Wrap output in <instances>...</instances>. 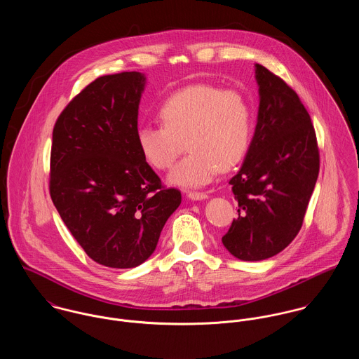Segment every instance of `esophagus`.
<instances>
[{"label":"esophagus","mask_w":359,"mask_h":359,"mask_svg":"<svg viewBox=\"0 0 359 359\" xmlns=\"http://www.w3.org/2000/svg\"><path fill=\"white\" fill-rule=\"evenodd\" d=\"M187 197L193 201H201V199L208 198V196L205 193H198V191H189Z\"/></svg>","instance_id":"esophagus-1"}]
</instances>
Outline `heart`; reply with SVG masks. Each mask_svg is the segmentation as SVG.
Instances as JSON below:
<instances>
[{"mask_svg": "<svg viewBox=\"0 0 359 359\" xmlns=\"http://www.w3.org/2000/svg\"><path fill=\"white\" fill-rule=\"evenodd\" d=\"M161 126L142 125L136 146L151 168L169 169L183 151L190 153L169 175L182 187H202L222 169L238 165L252 140L250 106L238 89L196 83L172 93L158 110Z\"/></svg>", "mask_w": 359, "mask_h": 359, "instance_id": "b5f03b06", "label": "heart"}]
</instances>
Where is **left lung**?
Returning <instances> with one entry per match:
<instances>
[{
	"instance_id": "1",
	"label": "left lung",
	"mask_w": 359,
	"mask_h": 359,
	"mask_svg": "<svg viewBox=\"0 0 359 359\" xmlns=\"http://www.w3.org/2000/svg\"><path fill=\"white\" fill-rule=\"evenodd\" d=\"M259 113L238 173L230 180L238 217L222 242L239 260L276 256L299 234L319 172L314 125L297 93L255 65Z\"/></svg>"
}]
</instances>
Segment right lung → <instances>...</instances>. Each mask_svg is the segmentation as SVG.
Returning <instances> with one entry per match:
<instances>
[{"label": "right lung", "mask_w": 359, "mask_h": 359, "mask_svg": "<svg viewBox=\"0 0 359 359\" xmlns=\"http://www.w3.org/2000/svg\"><path fill=\"white\" fill-rule=\"evenodd\" d=\"M144 85L137 72L99 77L53 126L50 198L85 253L111 269L146 262L182 202L136 146Z\"/></svg>", "instance_id": "right-lung-1"}]
</instances>
